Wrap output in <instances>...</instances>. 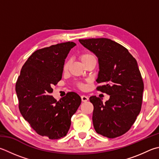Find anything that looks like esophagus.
<instances>
[{"label": "esophagus", "mask_w": 159, "mask_h": 159, "mask_svg": "<svg viewBox=\"0 0 159 159\" xmlns=\"http://www.w3.org/2000/svg\"><path fill=\"white\" fill-rule=\"evenodd\" d=\"M89 98L87 96H85V95H82L81 96V100L83 102H86L87 101H88Z\"/></svg>", "instance_id": "34e87169"}]
</instances>
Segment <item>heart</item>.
Masks as SVG:
<instances>
[{"label":"heart","instance_id":"heart-1","mask_svg":"<svg viewBox=\"0 0 159 159\" xmlns=\"http://www.w3.org/2000/svg\"><path fill=\"white\" fill-rule=\"evenodd\" d=\"M94 56H92V54H89V53H83L82 54L81 56H80V60H81L83 63L85 62L86 61H88L89 59H92V58H94ZM69 67V62H66L65 65H64V70L65 71H67V69ZM79 86L80 88H83V85L81 84H79Z\"/></svg>","mask_w":159,"mask_h":159}]
</instances>
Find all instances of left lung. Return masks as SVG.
<instances>
[{
  "instance_id": "1",
  "label": "left lung",
  "mask_w": 159,
  "mask_h": 159,
  "mask_svg": "<svg viewBox=\"0 0 159 159\" xmlns=\"http://www.w3.org/2000/svg\"><path fill=\"white\" fill-rule=\"evenodd\" d=\"M98 58L97 89L110 95L103 103L89 97L94 106L92 122L97 134L114 138L127 132L139 115L144 84L136 60L118 43L107 38L79 39Z\"/></svg>"
}]
</instances>
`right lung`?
I'll list each match as a JSON object with an SVG mask.
<instances>
[{"mask_svg": "<svg viewBox=\"0 0 159 159\" xmlns=\"http://www.w3.org/2000/svg\"><path fill=\"white\" fill-rule=\"evenodd\" d=\"M74 42L60 43L37 50L23 66L16 83L19 111L31 127L42 136L59 139L67 135L71 118L81 103L71 92L58 102L51 96L62 79L66 57Z\"/></svg>", "mask_w": 159, "mask_h": 159, "instance_id": "add662e5", "label": "right lung"}]
</instances>
